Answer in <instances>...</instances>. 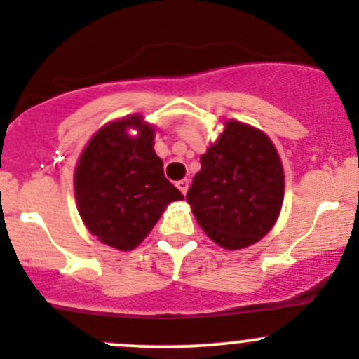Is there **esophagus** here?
I'll return each instance as SVG.
<instances>
[{
	"mask_svg": "<svg viewBox=\"0 0 359 359\" xmlns=\"http://www.w3.org/2000/svg\"><path fill=\"white\" fill-rule=\"evenodd\" d=\"M176 187L180 188V191L181 194H187L188 191V180H181V181H178V183H176Z\"/></svg>",
	"mask_w": 359,
	"mask_h": 359,
	"instance_id": "1",
	"label": "esophagus"
}]
</instances>
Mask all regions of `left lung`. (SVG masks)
Here are the masks:
<instances>
[{
    "label": "left lung",
    "instance_id": "1",
    "mask_svg": "<svg viewBox=\"0 0 359 359\" xmlns=\"http://www.w3.org/2000/svg\"><path fill=\"white\" fill-rule=\"evenodd\" d=\"M285 171L271 137L229 120L201 155L187 202L208 237L225 250H243L267 236L281 212Z\"/></svg>",
    "mask_w": 359,
    "mask_h": 359
}]
</instances>
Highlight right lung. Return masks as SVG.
Wrapping results in <instances>:
<instances>
[{
    "label": "right lung",
    "instance_id": "1",
    "mask_svg": "<svg viewBox=\"0 0 359 359\" xmlns=\"http://www.w3.org/2000/svg\"><path fill=\"white\" fill-rule=\"evenodd\" d=\"M154 140L155 126L141 115L123 116L102 126L76 162L78 212L92 236L118 251L140 246L165 208L183 198L165 180Z\"/></svg>",
    "mask_w": 359,
    "mask_h": 359
}]
</instances>
